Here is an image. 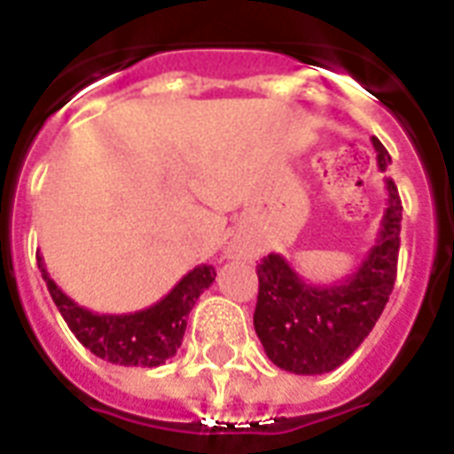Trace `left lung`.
<instances>
[{
    "mask_svg": "<svg viewBox=\"0 0 454 454\" xmlns=\"http://www.w3.org/2000/svg\"><path fill=\"white\" fill-rule=\"evenodd\" d=\"M377 164L384 171L391 155L372 137ZM380 233L367 256L346 278L330 285H310L285 256H263L256 266L259 297L254 330L273 365L294 374L337 370L358 348L380 320L395 283L401 247L403 205L391 178Z\"/></svg>",
    "mask_w": 454,
    "mask_h": 454,
    "instance_id": "obj_1",
    "label": "left lung"
}]
</instances>
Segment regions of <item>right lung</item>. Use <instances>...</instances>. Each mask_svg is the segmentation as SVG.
<instances>
[{"label":"right lung","instance_id":"1","mask_svg":"<svg viewBox=\"0 0 454 454\" xmlns=\"http://www.w3.org/2000/svg\"><path fill=\"white\" fill-rule=\"evenodd\" d=\"M37 263L53 303L59 306L60 316L74 337L94 356L124 367H157L164 360H169L184 341L185 317L200 294L216 278L214 266L200 263L188 270L174 285V290L167 292L157 303L134 313L115 316V313H94L73 301L53 283L42 256H37Z\"/></svg>","mask_w":454,"mask_h":454}]
</instances>
